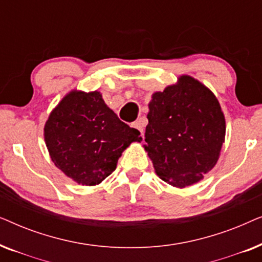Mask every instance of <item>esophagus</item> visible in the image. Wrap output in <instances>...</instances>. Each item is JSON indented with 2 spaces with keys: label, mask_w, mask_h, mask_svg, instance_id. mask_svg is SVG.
<instances>
[{
  "label": "esophagus",
  "mask_w": 262,
  "mask_h": 262,
  "mask_svg": "<svg viewBox=\"0 0 262 262\" xmlns=\"http://www.w3.org/2000/svg\"><path fill=\"white\" fill-rule=\"evenodd\" d=\"M132 127L137 128V130L143 135V130H144V123H143V121H142L141 119H139V120L135 121V123L132 124Z\"/></svg>",
  "instance_id": "1"
}]
</instances>
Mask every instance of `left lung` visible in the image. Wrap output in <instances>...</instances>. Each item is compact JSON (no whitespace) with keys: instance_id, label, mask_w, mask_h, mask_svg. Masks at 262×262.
Listing matches in <instances>:
<instances>
[{"instance_id":"obj_1","label":"left lung","mask_w":262,"mask_h":262,"mask_svg":"<svg viewBox=\"0 0 262 262\" xmlns=\"http://www.w3.org/2000/svg\"><path fill=\"white\" fill-rule=\"evenodd\" d=\"M145 151L156 174L174 187L196 184L216 166L225 118L206 85L188 75L156 92L149 102Z\"/></svg>"}]
</instances>
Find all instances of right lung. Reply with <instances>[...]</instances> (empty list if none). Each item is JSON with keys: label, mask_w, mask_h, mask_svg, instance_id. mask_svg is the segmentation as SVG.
<instances>
[{"label": "right lung", "mask_w": 262, "mask_h": 262, "mask_svg": "<svg viewBox=\"0 0 262 262\" xmlns=\"http://www.w3.org/2000/svg\"><path fill=\"white\" fill-rule=\"evenodd\" d=\"M141 132L123 123L101 93L71 91L46 120L44 138L50 157L68 178L95 186L112 174L121 152Z\"/></svg>", "instance_id": "1"}]
</instances>
